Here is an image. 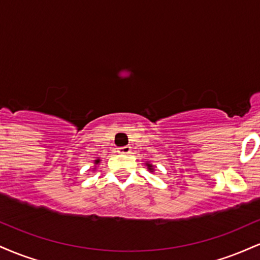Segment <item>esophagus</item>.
Instances as JSON below:
<instances>
[{
	"instance_id": "esophagus-1",
	"label": "esophagus",
	"mask_w": 260,
	"mask_h": 260,
	"mask_svg": "<svg viewBox=\"0 0 260 260\" xmlns=\"http://www.w3.org/2000/svg\"><path fill=\"white\" fill-rule=\"evenodd\" d=\"M118 151H120L121 154H129L131 153V147L129 145H124V147H121L118 149Z\"/></svg>"
}]
</instances>
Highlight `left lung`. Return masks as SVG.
I'll use <instances>...</instances> for the list:
<instances>
[{
  "label": "left lung",
  "mask_w": 260,
  "mask_h": 260,
  "mask_svg": "<svg viewBox=\"0 0 260 260\" xmlns=\"http://www.w3.org/2000/svg\"><path fill=\"white\" fill-rule=\"evenodd\" d=\"M148 169L150 170V171H153V166H151V165H149V164H148Z\"/></svg>",
  "instance_id": "1"
}]
</instances>
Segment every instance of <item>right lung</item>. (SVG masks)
<instances>
[{
  "instance_id": "obj_1",
  "label": "right lung",
  "mask_w": 260,
  "mask_h": 260,
  "mask_svg": "<svg viewBox=\"0 0 260 260\" xmlns=\"http://www.w3.org/2000/svg\"><path fill=\"white\" fill-rule=\"evenodd\" d=\"M99 161H100L99 159H98V160H95V164H99Z\"/></svg>"
}]
</instances>
